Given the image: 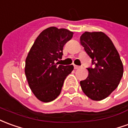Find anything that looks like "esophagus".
<instances>
[{
    "instance_id": "34e87169",
    "label": "esophagus",
    "mask_w": 128,
    "mask_h": 128,
    "mask_svg": "<svg viewBox=\"0 0 128 128\" xmlns=\"http://www.w3.org/2000/svg\"><path fill=\"white\" fill-rule=\"evenodd\" d=\"M80 66H77V65H74V68L75 69H78V68H80Z\"/></svg>"
}]
</instances>
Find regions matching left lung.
<instances>
[{"label":"left lung","instance_id":"obj_1","mask_svg":"<svg viewBox=\"0 0 128 128\" xmlns=\"http://www.w3.org/2000/svg\"><path fill=\"white\" fill-rule=\"evenodd\" d=\"M80 44L92 60L88 77L80 81L83 92L93 100H101L116 89L123 74L119 54L109 37L102 32H85Z\"/></svg>","mask_w":128,"mask_h":128}]
</instances>
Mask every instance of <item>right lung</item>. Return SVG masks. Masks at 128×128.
Segmentation results:
<instances>
[{"instance_id": "right-lung-1", "label": "right lung", "mask_w": 128, "mask_h": 128, "mask_svg": "<svg viewBox=\"0 0 128 128\" xmlns=\"http://www.w3.org/2000/svg\"><path fill=\"white\" fill-rule=\"evenodd\" d=\"M73 34L67 29L50 27L39 34L28 54L25 73L30 89L41 101L48 102L58 98L64 80L73 70V65L55 63L62 59L63 47Z\"/></svg>"}]
</instances>
